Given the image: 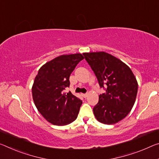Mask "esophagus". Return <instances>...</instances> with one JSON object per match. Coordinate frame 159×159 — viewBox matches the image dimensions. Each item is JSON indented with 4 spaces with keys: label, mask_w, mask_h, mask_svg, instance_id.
<instances>
[{
    "label": "esophagus",
    "mask_w": 159,
    "mask_h": 159,
    "mask_svg": "<svg viewBox=\"0 0 159 159\" xmlns=\"http://www.w3.org/2000/svg\"><path fill=\"white\" fill-rule=\"evenodd\" d=\"M82 96L84 97V98H87L88 94H87V93H85V94H82Z\"/></svg>",
    "instance_id": "esophagus-1"
}]
</instances>
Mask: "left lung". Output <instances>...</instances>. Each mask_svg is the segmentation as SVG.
Listing matches in <instances>:
<instances>
[{
	"instance_id": "left-lung-1",
	"label": "left lung",
	"mask_w": 159,
	"mask_h": 159,
	"mask_svg": "<svg viewBox=\"0 0 159 159\" xmlns=\"http://www.w3.org/2000/svg\"><path fill=\"white\" fill-rule=\"evenodd\" d=\"M105 93L99 95L93 113L100 122L115 124L129 114L137 98L138 84L130 68L104 52L84 53Z\"/></svg>"
}]
</instances>
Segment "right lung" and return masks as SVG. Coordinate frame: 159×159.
<instances>
[{
    "mask_svg": "<svg viewBox=\"0 0 159 159\" xmlns=\"http://www.w3.org/2000/svg\"><path fill=\"white\" fill-rule=\"evenodd\" d=\"M84 59L81 54L61 55L40 68L32 85V98L37 110L48 122L66 125L76 119L82 100L70 91V75Z\"/></svg>",
    "mask_w": 159,
    "mask_h": 159,
    "instance_id": "obj_1",
    "label": "right lung"
}]
</instances>
